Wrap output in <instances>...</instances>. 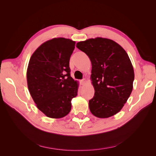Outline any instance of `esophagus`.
Masks as SVG:
<instances>
[{
    "label": "esophagus",
    "mask_w": 156,
    "mask_h": 156,
    "mask_svg": "<svg viewBox=\"0 0 156 156\" xmlns=\"http://www.w3.org/2000/svg\"><path fill=\"white\" fill-rule=\"evenodd\" d=\"M86 83H87V80L85 79H83L81 81V83L82 85H84V84H86Z\"/></svg>",
    "instance_id": "34e87169"
}]
</instances>
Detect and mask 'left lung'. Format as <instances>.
<instances>
[{
    "mask_svg": "<svg viewBox=\"0 0 156 156\" xmlns=\"http://www.w3.org/2000/svg\"><path fill=\"white\" fill-rule=\"evenodd\" d=\"M77 48L92 63L94 96L89 101L92 114L107 119L123 108L133 90L134 70L126 51L112 40L98 37L79 41Z\"/></svg>",
    "mask_w": 156,
    "mask_h": 156,
    "instance_id": "left-lung-1",
    "label": "left lung"
}]
</instances>
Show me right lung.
<instances>
[{
  "label": "right lung",
  "instance_id": "right-lung-1",
  "mask_svg": "<svg viewBox=\"0 0 156 156\" xmlns=\"http://www.w3.org/2000/svg\"><path fill=\"white\" fill-rule=\"evenodd\" d=\"M75 41L64 37L46 41L34 52L27 70V85L36 107L51 119L68 115L79 83L70 76L69 62Z\"/></svg>",
  "mask_w": 156,
  "mask_h": 156
}]
</instances>
